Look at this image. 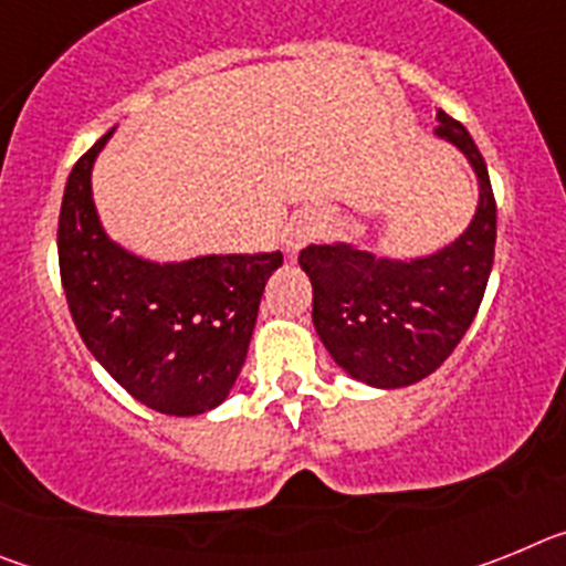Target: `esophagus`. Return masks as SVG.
Instances as JSON below:
<instances>
[{"mask_svg":"<svg viewBox=\"0 0 566 566\" xmlns=\"http://www.w3.org/2000/svg\"><path fill=\"white\" fill-rule=\"evenodd\" d=\"M306 240H308V232H306V229H297V232L289 234V249H292V252H297V249L303 247V243H306Z\"/></svg>","mask_w":566,"mask_h":566,"instance_id":"obj_1","label":"esophagus"}]
</instances>
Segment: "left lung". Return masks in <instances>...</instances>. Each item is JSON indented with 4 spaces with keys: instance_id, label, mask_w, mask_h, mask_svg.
<instances>
[{
    "instance_id": "8db88e82",
    "label": "left lung",
    "mask_w": 566,
    "mask_h": 566,
    "mask_svg": "<svg viewBox=\"0 0 566 566\" xmlns=\"http://www.w3.org/2000/svg\"><path fill=\"white\" fill-rule=\"evenodd\" d=\"M437 135L468 155L479 209L464 234L437 254L388 260L348 243L300 252L314 289L312 319L334 363L374 388H402L433 374L470 328L496 252V198L468 129L439 109Z\"/></svg>"
}]
</instances>
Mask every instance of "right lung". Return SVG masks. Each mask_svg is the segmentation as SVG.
Instances as JSON below:
<instances>
[{
	"label": "right lung",
	"mask_w": 566,
	"mask_h": 566,
	"mask_svg": "<svg viewBox=\"0 0 566 566\" xmlns=\"http://www.w3.org/2000/svg\"><path fill=\"white\" fill-rule=\"evenodd\" d=\"M113 135L73 167L59 212V272L78 334L129 397L158 413L195 417L232 391L260 297L283 254H207L149 263L104 234L90 169Z\"/></svg>",
	"instance_id": "add662e5"
}]
</instances>
